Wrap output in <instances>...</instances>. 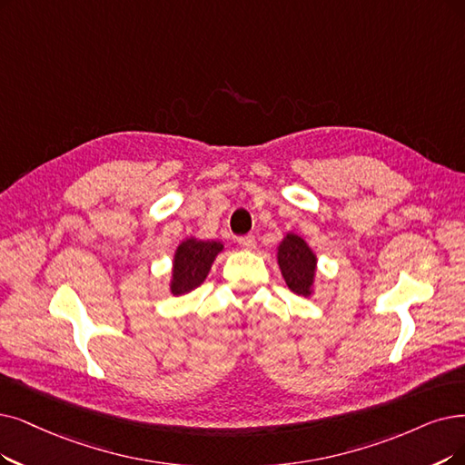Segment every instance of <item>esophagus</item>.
I'll return each instance as SVG.
<instances>
[{
  "label": "esophagus",
  "mask_w": 465,
  "mask_h": 465,
  "mask_svg": "<svg viewBox=\"0 0 465 465\" xmlns=\"http://www.w3.org/2000/svg\"><path fill=\"white\" fill-rule=\"evenodd\" d=\"M238 246L242 248V250H253L255 248V236L248 234V236L238 238Z\"/></svg>",
  "instance_id": "34e87169"
}]
</instances>
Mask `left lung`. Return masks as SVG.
Returning <instances> with one entry per match:
<instances>
[{
	"label": "left lung",
	"instance_id": "obj_1",
	"mask_svg": "<svg viewBox=\"0 0 465 465\" xmlns=\"http://www.w3.org/2000/svg\"><path fill=\"white\" fill-rule=\"evenodd\" d=\"M276 263L282 272L286 286L303 297L314 293L319 257L307 240L297 232H286L276 248Z\"/></svg>",
	"mask_w": 465,
	"mask_h": 465
}]
</instances>
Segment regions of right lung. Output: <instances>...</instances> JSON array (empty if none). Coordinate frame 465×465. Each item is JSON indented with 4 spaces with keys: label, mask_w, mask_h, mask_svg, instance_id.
Listing matches in <instances>:
<instances>
[{
    "label": "right lung",
    "mask_w": 465,
    "mask_h": 465,
    "mask_svg": "<svg viewBox=\"0 0 465 465\" xmlns=\"http://www.w3.org/2000/svg\"><path fill=\"white\" fill-rule=\"evenodd\" d=\"M225 252V244L221 240H200L196 236L184 238L175 248L170 292L172 295H184L198 288L212 271L215 257Z\"/></svg>",
    "instance_id": "add662e5"
}]
</instances>
